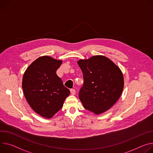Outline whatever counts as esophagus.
Masks as SVG:
<instances>
[{
	"mask_svg": "<svg viewBox=\"0 0 153 153\" xmlns=\"http://www.w3.org/2000/svg\"><path fill=\"white\" fill-rule=\"evenodd\" d=\"M70 92H71V94L72 95H74L76 94V90L74 89H71Z\"/></svg>",
	"mask_w": 153,
	"mask_h": 153,
	"instance_id": "obj_1",
	"label": "esophagus"
}]
</instances>
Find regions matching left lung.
<instances>
[{
  "instance_id": "obj_1",
  "label": "left lung",
  "mask_w": 153,
  "mask_h": 153,
  "mask_svg": "<svg viewBox=\"0 0 153 153\" xmlns=\"http://www.w3.org/2000/svg\"><path fill=\"white\" fill-rule=\"evenodd\" d=\"M77 63L84 77L79 99L85 108L95 114L108 110L118 100L124 87L121 69L103 55L80 60Z\"/></svg>"
}]
</instances>
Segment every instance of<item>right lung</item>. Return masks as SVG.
<instances>
[{"label": "right lung", "mask_w": 153, "mask_h": 153, "mask_svg": "<svg viewBox=\"0 0 153 153\" xmlns=\"http://www.w3.org/2000/svg\"><path fill=\"white\" fill-rule=\"evenodd\" d=\"M62 63L49 56L40 57L27 68L23 76L22 87L27 102L45 118H52L70 94L56 74Z\"/></svg>", "instance_id": "add662e5"}]
</instances>
